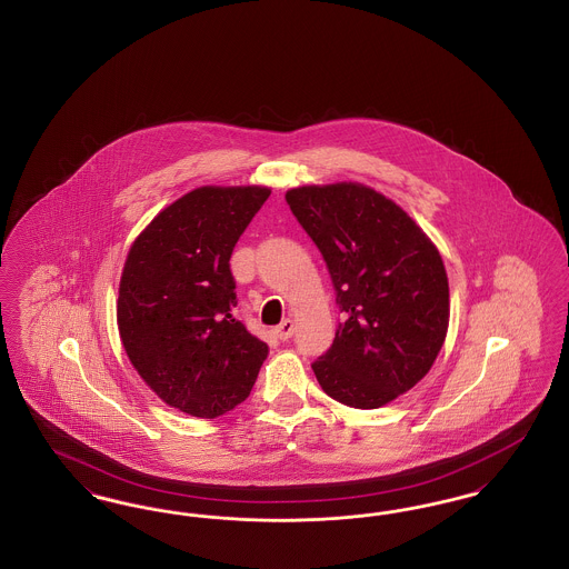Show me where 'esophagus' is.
<instances>
[{
  "mask_svg": "<svg viewBox=\"0 0 569 569\" xmlns=\"http://www.w3.org/2000/svg\"><path fill=\"white\" fill-rule=\"evenodd\" d=\"M274 335L281 339V341H288L292 335H295V322L288 318L283 320L281 325L274 326Z\"/></svg>",
  "mask_w": 569,
  "mask_h": 569,
  "instance_id": "obj_1",
  "label": "esophagus"
}]
</instances>
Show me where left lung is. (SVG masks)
Returning <instances> with one entry per match:
<instances>
[{"mask_svg": "<svg viewBox=\"0 0 569 569\" xmlns=\"http://www.w3.org/2000/svg\"><path fill=\"white\" fill-rule=\"evenodd\" d=\"M320 249L343 322L313 365L322 390L378 409L429 373L450 320L448 277L429 237L401 207L360 183L286 193Z\"/></svg>", "mask_w": 569, "mask_h": 569, "instance_id": "1", "label": "left lung"}]
</instances>
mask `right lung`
<instances>
[{"mask_svg":"<svg viewBox=\"0 0 569 569\" xmlns=\"http://www.w3.org/2000/svg\"><path fill=\"white\" fill-rule=\"evenodd\" d=\"M269 188H198L136 239L117 325L138 376L163 403L217 418L249 397L269 346L234 318L230 256Z\"/></svg>","mask_w":569,"mask_h":569,"instance_id":"1","label":"right lung"}]
</instances>
